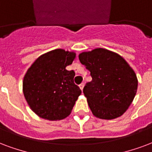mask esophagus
Instances as JSON below:
<instances>
[{
    "mask_svg": "<svg viewBox=\"0 0 152 152\" xmlns=\"http://www.w3.org/2000/svg\"><path fill=\"white\" fill-rule=\"evenodd\" d=\"M79 87H80V89L83 91V87H84V83H81L80 85H79Z\"/></svg>",
    "mask_w": 152,
    "mask_h": 152,
    "instance_id": "34e87169",
    "label": "esophagus"
}]
</instances>
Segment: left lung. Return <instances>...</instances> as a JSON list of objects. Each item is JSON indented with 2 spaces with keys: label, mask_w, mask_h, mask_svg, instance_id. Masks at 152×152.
Here are the masks:
<instances>
[{
  "label": "left lung",
  "mask_w": 152,
  "mask_h": 152,
  "mask_svg": "<svg viewBox=\"0 0 152 152\" xmlns=\"http://www.w3.org/2000/svg\"><path fill=\"white\" fill-rule=\"evenodd\" d=\"M78 58L92 77L83 93L93 115L107 120L124 115L138 88L134 69L119 54L103 48L83 52Z\"/></svg>",
  "instance_id": "1"
}]
</instances>
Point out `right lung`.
I'll return each instance as SVG.
<instances>
[{"label": "right lung", "mask_w": 152, "mask_h": 152, "mask_svg": "<svg viewBox=\"0 0 152 152\" xmlns=\"http://www.w3.org/2000/svg\"><path fill=\"white\" fill-rule=\"evenodd\" d=\"M76 57L62 49L51 50L36 59L23 79V94L28 105L40 118L60 120L71 113L82 93L74 83L75 73L67 70Z\"/></svg>", "instance_id": "add662e5"}]
</instances>
